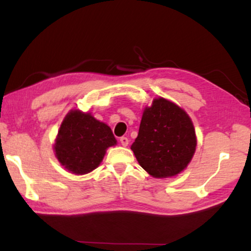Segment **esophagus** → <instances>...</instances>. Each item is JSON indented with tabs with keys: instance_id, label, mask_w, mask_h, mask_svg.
I'll return each mask as SVG.
<instances>
[{
	"instance_id": "esophagus-1",
	"label": "esophagus",
	"mask_w": 251,
	"mask_h": 251,
	"mask_svg": "<svg viewBox=\"0 0 251 251\" xmlns=\"http://www.w3.org/2000/svg\"><path fill=\"white\" fill-rule=\"evenodd\" d=\"M120 143H121V145L122 146H128V144H129V139L126 138V137H121V138H120Z\"/></svg>"
}]
</instances>
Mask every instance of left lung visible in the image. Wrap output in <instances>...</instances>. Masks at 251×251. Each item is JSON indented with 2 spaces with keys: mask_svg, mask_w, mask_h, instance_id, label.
I'll return each instance as SVG.
<instances>
[{
  "mask_svg": "<svg viewBox=\"0 0 251 251\" xmlns=\"http://www.w3.org/2000/svg\"><path fill=\"white\" fill-rule=\"evenodd\" d=\"M195 149L193 122L183 108L162 97L144 108L131 150L147 174L154 178L177 176L186 169Z\"/></svg>",
  "mask_w": 251,
  "mask_h": 251,
  "instance_id": "left-lung-1",
  "label": "left lung"
}]
</instances>
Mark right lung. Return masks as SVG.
<instances>
[{
    "label": "right lung",
    "mask_w": 251,
    "mask_h": 251,
    "mask_svg": "<svg viewBox=\"0 0 251 251\" xmlns=\"http://www.w3.org/2000/svg\"><path fill=\"white\" fill-rule=\"evenodd\" d=\"M112 129L91 113L71 109L54 139V155L68 173L85 175L98 168L106 150L115 146Z\"/></svg>",
    "instance_id": "1"
}]
</instances>
